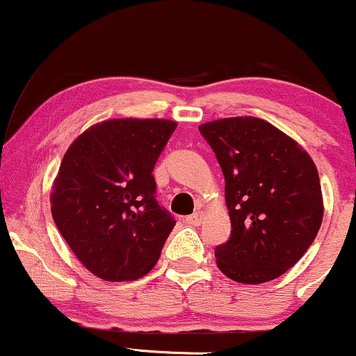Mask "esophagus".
<instances>
[{"label":"esophagus","instance_id":"34e87169","mask_svg":"<svg viewBox=\"0 0 356 356\" xmlns=\"http://www.w3.org/2000/svg\"><path fill=\"white\" fill-rule=\"evenodd\" d=\"M204 218H206V214H204L202 211H197V212H194V214L187 216L186 220H187V224H191V226H201V224L204 222Z\"/></svg>","mask_w":356,"mask_h":356}]
</instances>
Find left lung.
<instances>
[{"label": "left lung", "mask_w": 356, "mask_h": 356, "mask_svg": "<svg viewBox=\"0 0 356 356\" xmlns=\"http://www.w3.org/2000/svg\"><path fill=\"white\" fill-rule=\"evenodd\" d=\"M199 130L222 169L232 226L229 241L216 248L218 268L244 284L276 280L320 231L325 206L313 159L263 118H219Z\"/></svg>", "instance_id": "8db88e82"}]
</instances>
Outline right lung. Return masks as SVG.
<instances>
[{"label": "right lung", "mask_w": 356, "mask_h": 356, "mask_svg": "<svg viewBox=\"0 0 356 356\" xmlns=\"http://www.w3.org/2000/svg\"><path fill=\"white\" fill-rule=\"evenodd\" d=\"M177 124L112 118L88 127L51 186V216L73 254L105 281H134L157 263L175 220L155 199L154 165Z\"/></svg>", "instance_id": "1"}]
</instances>
